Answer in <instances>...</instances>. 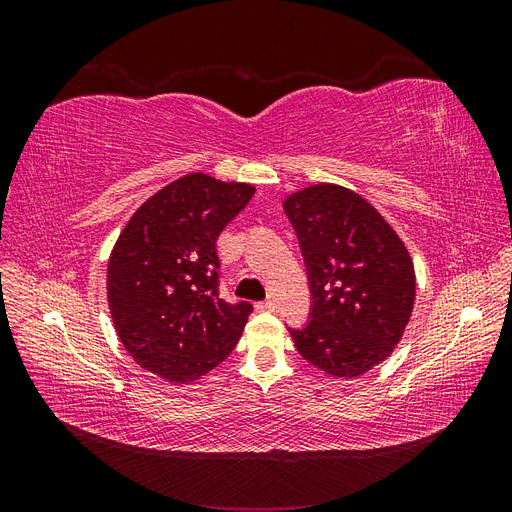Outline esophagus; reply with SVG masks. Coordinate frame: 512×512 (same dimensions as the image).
<instances>
[{
    "label": "esophagus",
    "instance_id": "obj_1",
    "mask_svg": "<svg viewBox=\"0 0 512 512\" xmlns=\"http://www.w3.org/2000/svg\"><path fill=\"white\" fill-rule=\"evenodd\" d=\"M256 309H258V312H273V309H275V303H273L271 299H267V301H258V303H256Z\"/></svg>",
    "mask_w": 512,
    "mask_h": 512
}]
</instances>
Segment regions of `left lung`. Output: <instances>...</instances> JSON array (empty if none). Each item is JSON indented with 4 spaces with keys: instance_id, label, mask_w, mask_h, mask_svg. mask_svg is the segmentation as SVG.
I'll return each mask as SVG.
<instances>
[{
    "instance_id": "left-lung-1",
    "label": "left lung",
    "mask_w": 512,
    "mask_h": 512,
    "mask_svg": "<svg viewBox=\"0 0 512 512\" xmlns=\"http://www.w3.org/2000/svg\"><path fill=\"white\" fill-rule=\"evenodd\" d=\"M309 282V320L290 329L307 363L356 378L393 352L414 305L406 245L365 198L318 183L286 198Z\"/></svg>"
}]
</instances>
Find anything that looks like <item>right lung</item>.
Returning a JSON list of instances; mask_svg holds the SVG:
<instances>
[{
	"mask_svg": "<svg viewBox=\"0 0 512 512\" xmlns=\"http://www.w3.org/2000/svg\"><path fill=\"white\" fill-rule=\"evenodd\" d=\"M203 173L173 181L138 209L106 271L108 307L132 359L168 382H192L235 350L252 303L220 297V232L254 196Z\"/></svg>",
	"mask_w": 512,
	"mask_h": 512,
	"instance_id": "1",
	"label": "right lung"
}]
</instances>
